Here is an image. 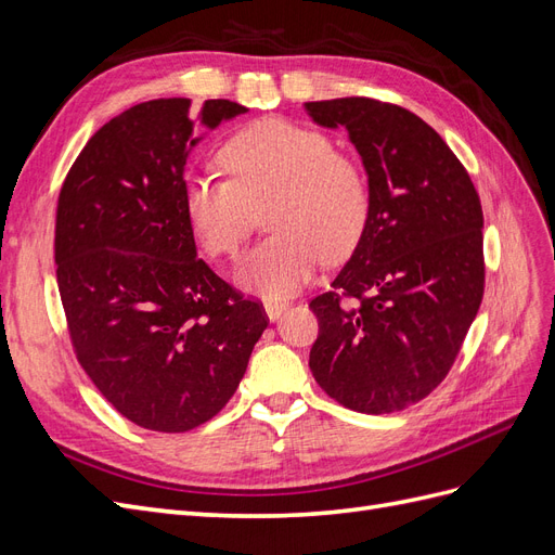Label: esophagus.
<instances>
[{
  "label": "esophagus",
  "mask_w": 555,
  "mask_h": 555,
  "mask_svg": "<svg viewBox=\"0 0 555 555\" xmlns=\"http://www.w3.org/2000/svg\"><path fill=\"white\" fill-rule=\"evenodd\" d=\"M287 308H289L287 300H280V298H266V300H263V310H266L268 319H273V322H275V319H278L284 310H287Z\"/></svg>",
  "instance_id": "1"
}]
</instances>
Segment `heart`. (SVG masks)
I'll use <instances>...</instances> for the list:
<instances>
[{
  "mask_svg": "<svg viewBox=\"0 0 555 555\" xmlns=\"http://www.w3.org/2000/svg\"><path fill=\"white\" fill-rule=\"evenodd\" d=\"M229 180L192 176L184 215L210 257L236 259L257 212L273 233L243 259L238 280L263 294L306 284L319 259L340 261L357 247L371 212V184L361 162L326 133L266 117L222 147Z\"/></svg>",
  "mask_w": 555,
  "mask_h": 555,
  "instance_id": "obj_1",
  "label": "heart"
}]
</instances>
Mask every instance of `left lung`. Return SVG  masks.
Returning <instances> with one entry per match:
<instances>
[{
  "label": "left lung",
  "instance_id": "left-lung-1",
  "mask_svg": "<svg viewBox=\"0 0 555 555\" xmlns=\"http://www.w3.org/2000/svg\"><path fill=\"white\" fill-rule=\"evenodd\" d=\"M345 127L371 184L354 255L310 300L317 384L363 414L400 412L451 371L483 296V215L465 166L422 117L367 96L308 102Z\"/></svg>",
  "mask_w": 555,
  "mask_h": 555
}]
</instances>
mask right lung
Listing matches in <instances>:
<instances>
[{
	"instance_id": "add662e5",
	"label": "right lung",
	"mask_w": 555,
	"mask_h": 555,
	"mask_svg": "<svg viewBox=\"0 0 555 555\" xmlns=\"http://www.w3.org/2000/svg\"><path fill=\"white\" fill-rule=\"evenodd\" d=\"M190 99H153L99 129L64 178L57 287L82 371L131 424L184 433L236 393L268 326L204 259L184 215ZM245 106L208 99L215 129Z\"/></svg>"
}]
</instances>
